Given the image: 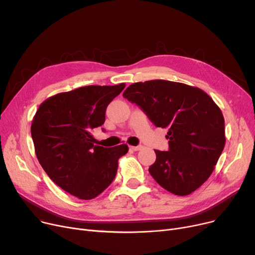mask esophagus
<instances>
[{"instance_id": "34e87169", "label": "esophagus", "mask_w": 255, "mask_h": 255, "mask_svg": "<svg viewBox=\"0 0 255 255\" xmlns=\"http://www.w3.org/2000/svg\"><path fill=\"white\" fill-rule=\"evenodd\" d=\"M130 149L132 151H139L142 149V145L139 144V145H130Z\"/></svg>"}]
</instances>
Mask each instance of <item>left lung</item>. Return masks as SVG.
<instances>
[{"mask_svg":"<svg viewBox=\"0 0 255 255\" xmlns=\"http://www.w3.org/2000/svg\"><path fill=\"white\" fill-rule=\"evenodd\" d=\"M123 97L137 104L156 127L167 129L168 151H158L149 168L154 180L176 195H188L211 176L224 149V118L196 87L164 79L130 85Z\"/></svg>","mask_w":255,"mask_h":255,"instance_id":"8db88e82","label":"left lung"}]
</instances>
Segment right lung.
Here are the masks:
<instances>
[{
	"mask_svg": "<svg viewBox=\"0 0 255 255\" xmlns=\"http://www.w3.org/2000/svg\"><path fill=\"white\" fill-rule=\"evenodd\" d=\"M125 84L87 86L57 94L40 104L31 126L35 153L47 176L66 192L92 199L114 181L123 143L96 145L92 130L104 124L105 111Z\"/></svg>",
	"mask_w": 255,
	"mask_h": 255,
	"instance_id": "add662e5",
	"label": "right lung"
}]
</instances>
